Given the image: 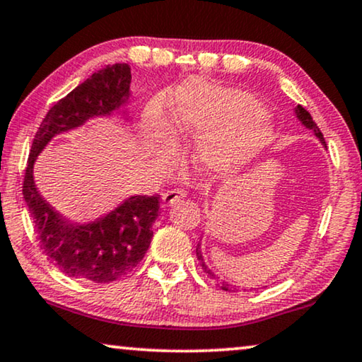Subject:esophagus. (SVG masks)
<instances>
[{"instance_id": "esophagus-1", "label": "esophagus", "mask_w": 362, "mask_h": 362, "mask_svg": "<svg viewBox=\"0 0 362 362\" xmlns=\"http://www.w3.org/2000/svg\"><path fill=\"white\" fill-rule=\"evenodd\" d=\"M183 197V192L175 188V190H167L165 193H162V206H172L175 202H179Z\"/></svg>"}]
</instances>
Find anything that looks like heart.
Masks as SVG:
<instances>
[{
  "mask_svg": "<svg viewBox=\"0 0 362 362\" xmlns=\"http://www.w3.org/2000/svg\"><path fill=\"white\" fill-rule=\"evenodd\" d=\"M172 121L182 137L198 139L193 160L208 177L238 172L261 154L272 139L274 126L256 96L203 80H188L175 95ZM146 126L162 157L175 144L162 131L157 106L147 111Z\"/></svg>",
  "mask_w": 362,
  "mask_h": 362,
  "instance_id": "obj_1",
  "label": "heart"
}]
</instances>
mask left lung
<instances>
[{
  "label": "left lung",
  "mask_w": 362,
  "mask_h": 362,
  "mask_svg": "<svg viewBox=\"0 0 362 362\" xmlns=\"http://www.w3.org/2000/svg\"><path fill=\"white\" fill-rule=\"evenodd\" d=\"M295 115H297V119L300 121V123H302L305 128L307 129H312L313 132H315V136L318 137L320 139V142H322V144L327 147V142H325V137H323V134H322V131L318 129V126L315 124V121H313V118H312V115L308 113L307 110L303 108V106H300V105H297L295 106ZM197 259L198 261H200V264H202V267H203V271H205L208 276L210 277H213V279H220L218 276H215V272H211L210 269H208V266L205 264V261H203V256H202V243H198L197 244ZM220 285H221V288L223 290H226V292H234V288H233V285H230L228 282H225V281H221L220 282Z\"/></svg>",
  "instance_id": "1"
}]
</instances>
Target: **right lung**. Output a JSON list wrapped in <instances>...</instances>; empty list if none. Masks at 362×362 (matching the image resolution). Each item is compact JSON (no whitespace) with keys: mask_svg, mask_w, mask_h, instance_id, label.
Masks as SVG:
<instances>
[{"mask_svg":"<svg viewBox=\"0 0 362 362\" xmlns=\"http://www.w3.org/2000/svg\"><path fill=\"white\" fill-rule=\"evenodd\" d=\"M129 98V65H106L47 111L30 147L23 195L40 247L65 276L85 282L118 281L142 261L154 234L152 225L159 216L160 197L131 195L93 221H70L40 197L34 164L55 136L78 129L90 119L111 118Z\"/></svg>","mask_w":362,"mask_h":362,"instance_id":"add662e5","label":"right lung"}]
</instances>
